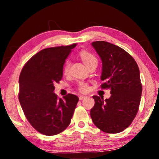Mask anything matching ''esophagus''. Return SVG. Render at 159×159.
<instances>
[{
    "label": "esophagus",
    "mask_w": 159,
    "mask_h": 159,
    "mask_svg": "<svg viewBox=\"0 0 159 159\" xmlns=\"http://www.w3.org/2000/svg\"><path fill=\"white\" fill-rule=\"evenodd\" d=\"M86 98H87V97H86V96H83V95H80V96H79V100H80V101H81V100H83V99H85Z\"/></svg>",
    "instance_id": "obj_1"
}]
</instances>
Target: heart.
<instances>
[{"label":"heart","instance_id":"1","mask_svg":"<svg viewBox=\"0 0 159 159\" xmlns=\"http://www.w3.org/2000/svg\"><path fill=\"white\" fill-rule=\"evenodd\" d=\"M80 58L83 61V62L85 64V66H87L89 65L90 64L94 62V61H98V60L95 55H93V54L88 52H82L80 53ZM69 64L66 63L64 66L63 69V73L64 74H67L69 73ZM79 90L82 93H85L89 90V86L84 82H80L79 84Z\"/></svg>","mask_w":159,"mask_h":159}]
</instances>
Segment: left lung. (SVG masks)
Returning <instances> with one entry per match:
<instances>
[{
    "label": "left lung",
    "mask_w": 159,
    "mask_h": 159,
    "mask_svg": "<svg viewBox=\"0 0 159 159\" xmlns=\"http://www.w3.org/2000/svg\"><path fill=\"white\" fill-rule=\"evenodd\" d=\"M102 60V88L111 90V97L93 96L95 104L90 116L97 127L107 133H118L133 122L142 95L139 67L132 56L121 48L106 41L92 43Z\"/></svg>",
    "instance_id": "1"
}]
</instances>
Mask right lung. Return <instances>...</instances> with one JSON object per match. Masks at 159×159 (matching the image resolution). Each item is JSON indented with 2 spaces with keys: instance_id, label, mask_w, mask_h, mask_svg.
I'll return each instance as SVG.
<instances>
[{
  "instance_id": "obj_1",
  "label": "right lung",
  "mask_w": 159,
  "mask_h": 159,
  "mask_svg": "<svg viewBox=\"0 0 159 159\" xmlns=\"http://www.w3.org/2000/svg\"><path fill=\"white\" fill-rule=\"evenodd\" d=\"M76 46L72 44L42 50L21 71L20 103L29 122L43 134L55 135L71 123L79 98L69 94L58 99L54 84L62 79L64 62Z\"/></svg>"
}]
</instances>
